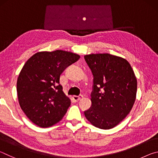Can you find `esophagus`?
<instances>
[{
	"instance_id": "34e87169",
	"label": "esophagus",
	"mask_w": 158,
	"mask_h": 158,
	"mask_svg": "<svg viewBox=\"0 0 158 158\" xmlns=\"http://www.w3.org/2000/svg\"><path fill=\"white\" fill-rule=\"evenodd\" d=\"M83 98V96H82V95H74L73 97V100H74V101H75V102H78L79 100H81V99Z\"/></svg>"
}]
</instances>
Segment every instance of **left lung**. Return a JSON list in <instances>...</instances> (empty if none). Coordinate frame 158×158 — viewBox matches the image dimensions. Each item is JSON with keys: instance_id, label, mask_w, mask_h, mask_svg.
Returning a JSON list of instances; mask_svg holds the SVG:
<instances>
[{"instance_id": "1", "label": "left lung", "mask_w": 158, "mask_h": 158, "mask_svg": "<svg viewBox=\"0 0 158 158\" xmlns=\"http://www.w3.org/2000/svg\"><path fill=\"white\" fill-rule=\"evenodd\" d=\"M93 76L91 106L84 111L88 121L103 130L122 121L135 102L137 81L132 67L121 57L109 53L84 56Z\"/></svg>"}]
</instances>
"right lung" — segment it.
I'll return each mask as SVG.
<instances>
[{"instance_id": "right-lung-1", "label": "right lung", "mask_w": 158, "mask_h": 158, "mask_svg": "<svg viewBox=\"0 0 158 158\" xmlns=\"http://www.w3.org/2000/svg\"><path fill=\"white\" fill-rule=\"evenodd\" d=\"M80 56L56 50L35 53L26 61L17 83L21 109L31 121L41 127L57 123L70 105L60 84V76Z\"/></svg>"}]
</instances>
